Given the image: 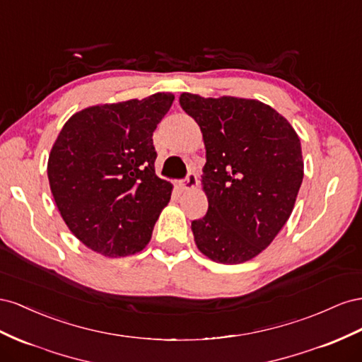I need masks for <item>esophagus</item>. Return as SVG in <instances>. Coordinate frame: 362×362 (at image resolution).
Wrapping results in <instances>:
<instances>
[{
	"label": "esophagus",
	"instance_id": "34e87169",
	"mask_svg": "<svg viewBox=\"0 0 362 362\" xmlns=\"http://www.w3.org/2000/svg\"><path fill=\"white\" fill-rule=\"evenodd\" d=\"M197 183H199L197 175H195V173L189 171L183 180V189H192L194 187H197Z\"/></svg>",
	"mask_w": 362,
	"mask_h": 362
}]
</instances>
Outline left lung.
I'll return each instance as SVG.
<instances>
[{
	"mask_svg": "<svg viewBox=\"0 0 362 362\" xmlns=\"http://www.w3.org/2000/svg\"><path fill=\"white\" fill-rule=\"evenodd\" d=\"M202 129V183L209 208L191 223L209 259L241 264L267 249L290 218L303 180L300 139L281 113L256 100L180 95Z\"/></svg>",
	"mask_w": 362,
	"mask_h": 362,
	"instance_id": "obj_1",
	"label": "left lung"
}]
</instances>
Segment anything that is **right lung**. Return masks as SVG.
I'll list each match as a JSON object with an SVG mask.
<instances>
[{
	"instance_id": "add662e5",
	"label": "right lung",
	"mask_w": 362,
	"mask_h": 362,
	"mask_svg": "<svg viewBox=\"0 0 362 362\" xmlns=\"http://www.w3.org/2000/svg\"><path fill=\"white\" fill-rule=\"evenodd\" d=\"M174 95L92 106L72 115L51 148L48 180L69 230L89 249L119 257L151 238L173 185L154 171L153 132Z\"/></svg>"
}]
</instances>
